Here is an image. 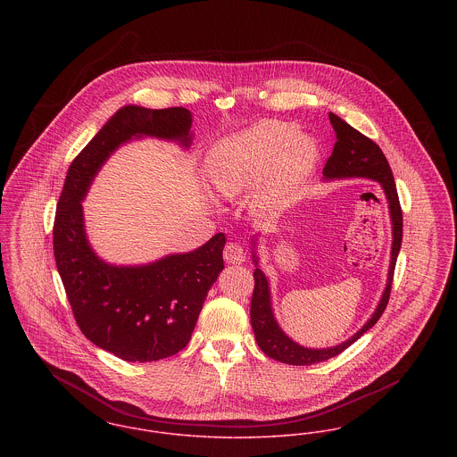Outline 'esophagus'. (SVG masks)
Wrapping results in <instances>:
<instances>
[{"mask_svg":"<svg viewBox=\"0 0 457 457\" xmlns=\"http://www.w3.org/2000/svg\"><path fill=\"white\" fill-rule=\"evenodd\" d=\"M223 258L227 263L230 265H241L245 262V253H244L243 245L237 243H228L223 249Z\"/></svg>","mask_w":457,"mask_h":457,"instance_id":"34e87169","label":"esophagus"}]
</instances>
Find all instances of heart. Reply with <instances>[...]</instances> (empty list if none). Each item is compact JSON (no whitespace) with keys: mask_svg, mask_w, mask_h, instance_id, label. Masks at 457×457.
<instances>
[{"mask_svg":"<svg viewBox=\"0 0 457 457\" xmlns=\"http://www.w3.org/2000/svg\"><path fill=\"white\" fill-rule=\"evenodd\" d=\"M293 122L262 120L218 140L206 154L214 192L234 199L251 187L249 208L262 218L284 212L313 175L320 149Z\"/></svg>","mask_w":457,"mask_h":457,"instance_id":"b5f03b06","label":"heart"}]
</instances>
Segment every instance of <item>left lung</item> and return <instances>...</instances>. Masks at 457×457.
<instances>
[{"label":"left lung","mask_w":457,"mask_h":457,"mask_svg":"<svg viewBox=\"0 0 457 457\" xmlns=\"http://www.w3.org/2000/svg\"><path fill=\"white\" fill-rule=\"evenodd\" d=\"M329 120L335 128L336 144L333 154L328 159L322 171L324 180L333 182V180H345V179H365V180L379 183L386 195L390 220H392V253H390L388 277H386L385 291L381 295V300L376 306L374 313L355 335L336 346L306 348L286 335L275 319L270 284L267 275L263 274V270L258 265V254H256L258 237H253L251 256L256 269L253 274L254 275V291L251 298V326L262 352L270 359L284 364L312 365L329 361L336 355H339L343 350H346L352 343H355L365 331H369L379 320L390 300L396 256L402 245V210L396 195L394 173L390 170V164L385 154L370 138H367L361 131L352 128L348 122L343 121L339 116L329 112Z\"/></svg>","instance_id":"8db88e82"}]
</instances>
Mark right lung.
<instances>
[{
    "label": "right lung",
    "mask_w": 457,
    "mask_h": 457,
    "mask_svg": "<svg viewBox=\"0 0 457 457\" xmlns=\"http://www.w3.org/2000/svg\"><path fill=\"white\" fill-rule=\"evenodd\" d=\"M183 107L124 105L71 162L54 225V253L74 319L93 345L126 362H154L190 341L208 291L223 270L225 236L145 265H112L87 237L83 201L105 161L121 145L151 137L192 144Z\"/></svg>",
    "instance_id": "1"
}]
</instances>
